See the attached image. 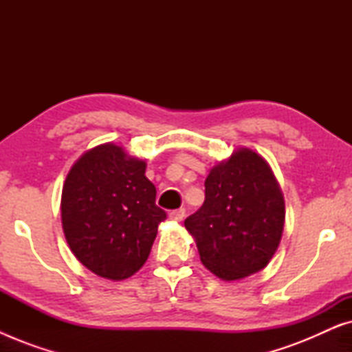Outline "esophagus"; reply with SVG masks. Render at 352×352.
<instances>
[{"label": "esophagus", "instance_id": "34e87169", "mask_svg": "<svg viewBox=\"0 0 352 352\" xmlns=\"http://www.w3.org/2000/svg\"><path fill=\"white\" fill-rule=\"evenodd\" d=\"M184 216H186L184 208L170 211V219H173V221H182V219H184Z\"/></svg>", "mask_w": 352, "mask_h": 352}]
</instances>
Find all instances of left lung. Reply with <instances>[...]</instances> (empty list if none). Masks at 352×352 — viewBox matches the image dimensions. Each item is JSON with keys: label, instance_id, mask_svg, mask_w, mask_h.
Segmentation results:
<instances>
[{"label": "left lung", "instance_id": "1", "mask_svg": "<svg viewBox=\"0 0 352 352\" xmlns=\"http://www.w3.org/2000/svg\"><path fill=\"white\" fill-rule=\"evenodd\" d=\"M285 224V200L269 163L239 147L211 168L205 201L184 221L200 261L221 280H240L271 261Z\"/></svg>", "mask_w": 352, "mask_h": 352}]
</instances>
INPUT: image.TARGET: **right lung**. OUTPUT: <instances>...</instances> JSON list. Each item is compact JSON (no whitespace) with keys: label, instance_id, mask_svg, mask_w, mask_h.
Segmentation results:
<instances>
[{"label":"right lung","instance_id":"1","mask_svg":"<svg viewBox=\"0 0 352 352\" xmlns=\"http://www.w3.org/2000/svg\"><path fill=\"white\" fill-rule=\"evenodd\" d=\"M147 163L105 142L86 151L62 187L60 214L76 259L109 280L131 277L147 261L166 213L155 205Z\"/></svg>","mask_w":352,"mask_h":352}]
</instances>
